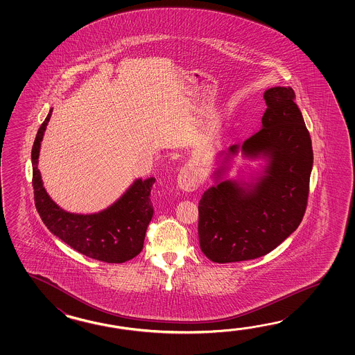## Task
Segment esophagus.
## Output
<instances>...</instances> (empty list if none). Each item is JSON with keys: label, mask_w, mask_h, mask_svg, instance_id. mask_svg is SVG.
Wrapping results in <instances>:
<instances>
[{"label": "esophagus", "mask_w": 355, "mask_h": 355, "mask_svg": "<svg viewBox=\"0 0 355 355\" xmlns=\"http://www.w3.org/2000/svg\"><path fill=\"white\" fill-rule=\"evenodd\" d=\"M178 185L184 191H194L199 187V179L190 168H182L178 176Z\"/></svg>", "instance_id": "34e87169"}]
</instances>
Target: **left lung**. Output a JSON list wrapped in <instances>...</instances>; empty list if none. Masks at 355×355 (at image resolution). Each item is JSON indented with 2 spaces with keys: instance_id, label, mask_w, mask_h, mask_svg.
Returning a JSON list of instances; mask_svg holds the SVG:
<instances>
[{
  "instance_id": "left-lung-1",
  "label": "left lung",
  "mask_w": 355,
  "mask_h": 355,
  "mask_svg": "<svg viewBox=\"0 0 355 355\" xmlns=\"http://www.w3.org/2000/svg\"><path fill=\"white\" fill-rule=\"evenodd\" d=\"M263 128L241 146L248 157L269 159L266 175L250 189L219 182L199 202L200 249L214 263L264 257L300 226L307 208L313 152L292 87L265 91ZM240 146L230 147L228 155Z\"/></svg>"
}]
</instances>
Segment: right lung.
Instances as JSON below:
<instances>
[{
	"mask_svg": "<svg viewBox=\"0 0 355 355\" xmlns=\"http://www.w3.org/2000/svg\"><path fill=\"white\" fill-rule=\"evenodd\" d=\"M52 109L42 123L31 150L34 202L46 228L85 257L124 263L144 249V236L153 216L151 189L156 179L137 180L121 199L98 214H72L60 209L46 194L38 170L40 142Z\"/></svg>",
	"mask_w": 355,
	"mask_h": 355,
	"instance_id": "add662e5",
	"label": "right lung"
}]
</instances>
